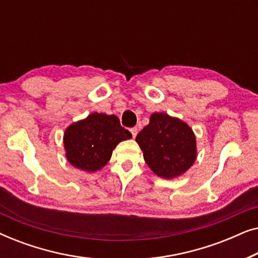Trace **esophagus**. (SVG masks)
<instances>
[{
  "label": "esophagus",
  "instance_id": "obj_1",
  "mask_svg": "<svg viewBox=\"0 0 258 258\" xmlns=\"http://www.w3.org/2000/svg\"><path fill=\"white\" fill-rule=\"evenodd\" d=\"M137 130H139V129H137V128H136V126H134V128H132V129H130V133H132V135H133V137H134V139H135V137H136V135H137Z\"/></svg>",
  "mask_w": 258,
  "mask_h": 258
}]
</instances>
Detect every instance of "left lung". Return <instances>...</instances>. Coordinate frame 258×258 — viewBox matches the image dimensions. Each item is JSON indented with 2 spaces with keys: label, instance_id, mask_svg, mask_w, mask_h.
I'll use <instances>...</instances> for the list:
<instances>
[{
  "label": "left lung",
  "instance_id": "obj_1",
  "mask_svg": "<svg viewBox=\"0 0 258 258\" xmlns=\"http://www.w3.org/2000/svg\"><path fill=\"white\" fill-rule=\"evenodd\" d=\"M136 142L149 168L163 178L182 175L197 156L192 129L181 119L163 112L150 116L149 124L137 134Z\"/></svg>",
  "mask_w": 258,
  "mask_h": 258
}]
</instances>
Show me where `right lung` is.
<instances>
[{"label": "right lung", "instance_id": "right-lung-1", "mask_svg": "<svg viewBox=\"0 0 258 258\" xmlns=\"http://www.w3.org/2000/svg\"><path fill=\"white\" fill-rule=\"evenodd\" d=\"M132 139L115 115L94 112L68 126L63 137L69 163L84 171H96L110 160L121 141Z\"/></svg>", "mask_w": 258, "mask_h": 258}]
</instances>
